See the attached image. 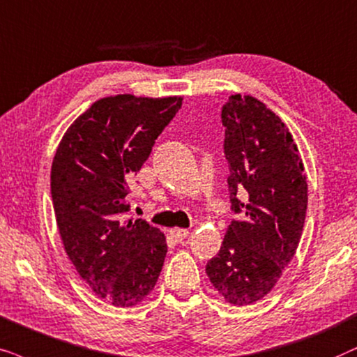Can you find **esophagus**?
Returning <instances> with one entry per match:
<instances>
[{
	"mask_svg": "<svg viewBox=\"0 0 357 357\" xmlns=\"http://www.w3.org/2000/svg\"><path fill=\"white\" fill-rule=\"evenodd\" d=\"M169 235L173 236L176 241H183L189 235V230H186V228H171Z\"/></svg>",
	"mask_w": 357,
	"mask_h": 357,
	"instance_id": "1",
	"label": "esophagus"
}]
</instances>
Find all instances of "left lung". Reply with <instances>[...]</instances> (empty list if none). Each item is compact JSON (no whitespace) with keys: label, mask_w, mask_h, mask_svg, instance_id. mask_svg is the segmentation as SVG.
I'll return each mask as SVG.
<instances>
[{"label":"left lung","mask_w":357,"mask_h":357,"mask_svg":"<svg viewBox=\"0 0 357 357\" xmlns=\"http://www.w3.org/2000/svg\"><path fill=\"white\" fill-rule=\"evenodd\" d=\"M222 123L231 208L241 217L228 225L206 273L227 302L250 305L273 291L296 255L307 176L292 134L259 99L234 94L222 107Z\"/></svg>","instance_id":"left-lung-1"}]
</instances>
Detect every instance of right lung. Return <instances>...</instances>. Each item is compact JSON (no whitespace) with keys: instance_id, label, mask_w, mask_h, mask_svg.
Segmentation results:
<instances>
[{"instance_id":"1","label":"right lung","mask_w":357,"mask_h":357,"mask_svg":"<svg viewBox=\"0 0 357 357\" xmlns=\"http://www.w3.org/2000/svg\"><path fill=\"white\" fill-rule=\"evenodd\" d=\"M181 96L98 99L61 137L50 171L63 248L79 278L114 307H134L163 268L166 238L142 218L123 220L129 188Z\"/></svg>"}]
</instances>
